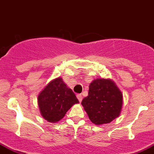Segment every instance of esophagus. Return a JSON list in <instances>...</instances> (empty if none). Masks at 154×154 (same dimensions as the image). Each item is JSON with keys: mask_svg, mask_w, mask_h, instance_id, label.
<instances>
[{"mask_svg": "<svg viewBox=\"0 0 154 154\" xmlns=\"http://www.w3.org/2000/svg\"><path fill=\"white\" fill-rule=\"evenodd\" d=\"M77 99H78V100H79V102H81L82 101V100H83V97H82V95L81 94H77Z\"/></svg>", "mask_w": 154, "mask_h": 154, "instance_id": "esophagus-1", "label": "esophagus"}]
</instances>
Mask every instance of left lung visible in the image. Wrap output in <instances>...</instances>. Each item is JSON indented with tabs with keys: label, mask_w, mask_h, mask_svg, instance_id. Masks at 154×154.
I'll return each instance as SVG.
<instances>
[{
	"label": "left lung",
	"mask_w": 154,
	"mask_h": 154,
	"mask_svg": "<svg viewBox=\"0 0 154 154\" xmlns=\"http://www.w3.org/2000/svg\"><path fill=\"white\" fill-rule=\"evenodd\" d=\"M82 106L93 124L110 123L120 115L123 95L110 79H94L89 86L88 96L82 100Z\"/></svg>",
	"instance_id": "obj_1"
}]
</instances>
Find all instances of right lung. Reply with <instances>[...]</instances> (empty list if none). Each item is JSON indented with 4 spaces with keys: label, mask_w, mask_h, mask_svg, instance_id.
I'll return each mask as SVG.
<instances>
[{
    "label": "right lung",
    "mask_w": 154,
    "mask_h": 154,
    "mask_svg": "<svg viewBox=\"0 0 154 154\" xmlns=\"http://www.w3.org/2000/svg\"><path fill=\"white\" fill-rule=\"evenodd\" d=\"M77 103L75 94L61 77L51 80L38 96L40 113L43 119L51 123L59 122L72 106Z\"/></svg>",
    "instance_id": "right-lung-1"
}]
</instances>
